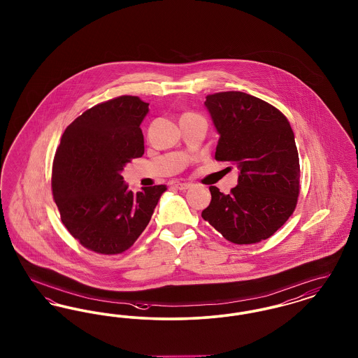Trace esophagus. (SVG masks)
I'll use <instances>...</instances> for the list:
<instances>
[{
    "mask_svg": "<svg viewBox=\"0 0 358 358\" xmlns=\"http://www.w3.org/2000/svg\"><path fill=\"white\" fill-rule=\"evenodd\" d=\"M190 187H192V184H189V182H177V184H174V187L178 189V190H187Z\"/></svg>",
    "mask_w": 358,
    "mask_h": 358,
    "instance_id": "34e87169",
    "label": "esophagus"
}]
</instances>
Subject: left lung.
<instances>
[{"label":"left lung","mask_w":358,"mask_h":358,"mask_svg":"<svg viewBox=\"0 0 358 358\" xmlns=\"http://www.w3.org/2000/svg\"><path fill=\"white\" fill-rule=\"evenodd\" d=\"M205 106L220 134L215 158L240 169L238 184L212 200L201 216L235 244L273 236L289 220L299 196V157L294 131L282 111L240 91L216 92Z\"/></svg>","instance_id":"obj_1"}]
</instances>
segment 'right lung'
Instances as JSON below:
<instances>
[{"mask_svg":"<svg viewBox=\"0 0 358 358\" xmlns=\"http://www.w3.org/2000/svg\"><path fill=\"white\" fill-rule=\"evenodd\" d=\"M149 103L122 95L73 120L52 165V194L62 222L85 248L102 255L129 250L150 222L166 185L127 190L120 171L145 152L141 122Z\"/></svg>","mask_w":358,"mask_h":358,"instance_id":"add662e5","label":"right lung"}]
</instances>
